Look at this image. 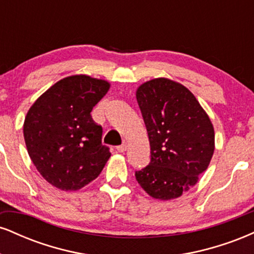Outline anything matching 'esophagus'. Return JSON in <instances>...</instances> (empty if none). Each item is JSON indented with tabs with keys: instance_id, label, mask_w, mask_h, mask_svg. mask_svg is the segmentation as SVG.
I'll list each match as a JSON object with an SVG mask.
<instances>
[{
	"instance_id": "1",
	"label": "esophagus",
	"mask_w": 254,
	"mask_h": 254,
	"mask_svg": "<svg viewBox=\"0 0 254 254\" xmlns=\"http://www.w3.org/2000/svg\"><path fill=\"white\" fill-rule=\"evenodd\" d=\"M117 150L119 151V153H124V151L127 150V144L123 143V144L118 145V147H117Z\"/></svg>"
}]
</instances>
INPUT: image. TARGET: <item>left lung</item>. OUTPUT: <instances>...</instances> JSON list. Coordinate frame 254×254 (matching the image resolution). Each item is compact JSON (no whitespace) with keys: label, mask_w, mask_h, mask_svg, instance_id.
I'll return each instance as SVG.
<instances>
[{"label":"left lung","mask_w":254,"mask_h":254,"mask_svg":"<svg viewBox=\"0 0 254 254\" xmlns=\"http://www.w3.org/2000/svg\"><path fill=\"white\" fill-rule=\"evenodd\" d=\"M136 98L150 143V162L135 172L137 183L156 199L180 197L210 164L214 127L190 90L168 78L143 83Z\"/></svg>","instance_id":"8db88e82"}]
</instances>
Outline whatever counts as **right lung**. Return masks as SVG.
<instances>
[{
	"mask_svg": "<svg viewBox=\"0 0 254 254\" xmlns=\"http://www.w3.org/2000/svg\"><path fill=\"white\" fill-rule=\"evenodd\" d=\"M110 83L87 75L58 81L32 105L24 123L28 155L44 179L64 191L89 184L110 159L90 112Z\"/></svg>",
	"mask_w": 254,
	"mask_h": 254,
	"instance_id": "1",
	"label": "right lung"
}]
</instances>
